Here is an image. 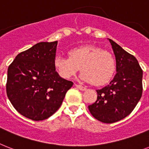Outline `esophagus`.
I'll use <instances>...</instances> for the list:
<instances>
[{
  "label": "esophagus",
  "instance_id": "34e87169",
  "mask_svg": "<svg viewBox=\"0 0 149 149\" xmlns=\"http://www.w3.org/2000/svg\"><path fill=\"white\" fill-rule=\"evenodd\" d=\"M75 86H76V87H77V89L81 90V91H85V90H86V88L83 86H80V85H75Z\"/></svg>",
  "mask_w": 149,
  "mask_h": 149
}]
</instances>
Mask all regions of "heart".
<instances>
[{
	"instance_id": "1",
	"label": "heart",
	"mask_w": 149,
	"mask_h": 149,
	"mask_svg": "<svg viewBox=\"0 0 149 149\" xmlns=\"http://www.w3.org/2000/svg\"><path fill=\"white\" fill-rule=\"evenodd\" d=\"M54 65L59 76L65 79L72 78L82 70L81 80L97 86L109 83L116 70L112 54L93 45L71 49L69 57L56 56Z\"/></svg>"
}]
</instances>
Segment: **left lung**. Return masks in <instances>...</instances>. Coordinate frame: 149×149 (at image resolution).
<instances>
[{
	"instance_id": "8db88e82",
	"label": "left lung",
	"mask_w": 149,
	"mask_h": 149,
	"mask_svg": "<svg viewBox=\"0 0 149 149\" xmlns=\"http://www.w3.org/2000/svg\"><path fill=\"white\" fill-rule=\"evenodd\" d=\"M116 61V74L108 85L96 90L97 100L88 106L97 120L113 123L134 109L142 94V70L136 58L109 39Z\"/></svg>"
}]
</instances>
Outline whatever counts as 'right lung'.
I'll return each mask as SVG.
<instances>
[{"label": "right lung", "mask_w": 149, "mask_h": 149, "mask_svg": "<svg viewBox=\"0 0 149 149\" xmlns=\"http://www.w3.org/2000/svg\"><path fill=\"white\" fill-rule=\"evenodd\" d=\"M57 41L40 42L20 53L8 67L7 95L20 114L44 120L60 108L72 82L54 67Z\"/></svg>", "instance_id": "obj_1"}]
</instances>
